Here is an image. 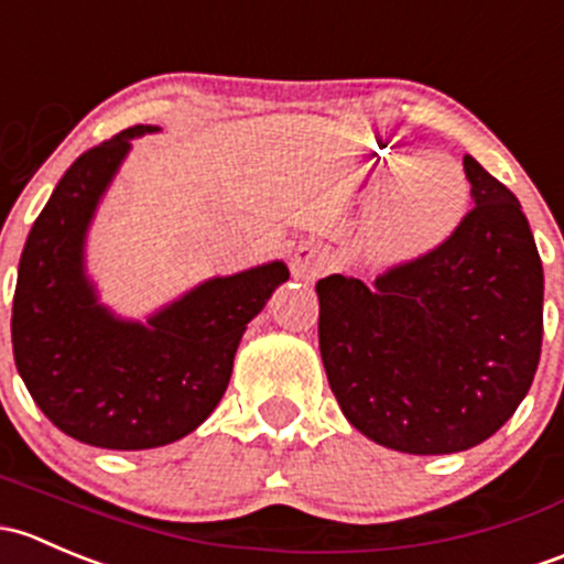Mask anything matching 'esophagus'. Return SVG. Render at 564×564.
<instances>
[{"mask_svg":"<svg viewBox=\"0 0 564 564\" xmlns=\"http://www.w3.org/2000/svg\"><path fill=\"white\" fill-rule=\"evenodd\" d=\"M330 263H334V254H330L328 247H323L317 241H304L295 249L290 269H293V274L299 280L315 282L317 276H323L330 269Z\"/></svg>","mask_w":564,"mask_h":564,"instance_id":"obj_1","label":"esophagus"}]
</instances>
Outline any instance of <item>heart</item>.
<instances>
[{
    "label": "heart",
    "mask_w": 564,
    "mask_h": 564,
    "mask_svg": "<svg viewBox=\"0 0 564 564\" xmlns=\"http://www.w3.org/2000/svg\"><path fill=\"white\" fill-rule=\"evenodd\" d=\"M394 182L371 206L364 247L377 260H410L432 252L456 234L469 212V184L462 167L443 154L417 160L386 156L377 182Z\"/></svg>",
    "instance_id": "obj_1"
}]
</instances>
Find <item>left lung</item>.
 <instances>
[{
	"mask_svg": "<svg viewBox=\"0 0 564 564\" xmlns=\"http://www.w3.org/2000/svg\"><path fill=\"white\" fill-rule=\"evenodd\" d=\"M475 208L448 241L375 282H317L321 356L347 421L412 456L480 445L541 361L543 263L521 203L464 156Z\"/></svg>",
	"mask_w": 564,
	"mask_h": 564,
	"instance_id": "1",
	"label": "left lung"
}]
</instances>
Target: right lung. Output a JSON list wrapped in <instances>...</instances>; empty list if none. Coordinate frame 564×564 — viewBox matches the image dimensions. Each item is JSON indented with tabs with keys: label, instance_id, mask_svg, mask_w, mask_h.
I'll return each mask as SVG.
<instances>
[{
	"label": "right lung",
	"instance_id": "right-lung-1",
	"mask_svg": "<svg viewBox=\"0 0 564 564\" xmlns=\"http://www.w3.org/2000/svg\"><path fill=\"white\" fill-rule=\"evenodd\" d=\"M135 124L80 154L23 243L13 356L51 423L108 451H147L195 432L223 399L247 323L288 282L282 260L212 276L147 321L116 315L86 271V236L132 149Z\"/></svg>",
	"mask_w": 564,
	"mask_h": 564
}]
</instances>
